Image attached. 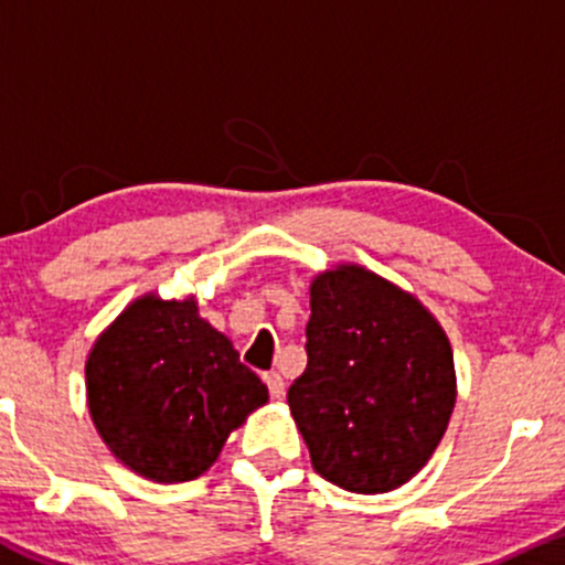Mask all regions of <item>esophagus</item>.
Returning <instances> with one entry per match:
<instances>
[{
	"mask_svg": "<svg viewBox=\"0 0 565 565\" xmlns=\"http://www.w3.org/2000/svg\"><path fill=\"white\" fill-rule=\"evenodd\" d=\"M265 385H268V391H270V395H274V398H281L287 382H284V377L278 372H268V374H265Z\"/></svg>",
	"mask_w": 565,
	"mask_h": 565,
	"instance_id": "34e87169",
	"label": "esophagus"
}]
</instances>
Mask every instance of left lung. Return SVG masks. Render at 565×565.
Here are the masks:
<instances>
[{"mask_svg":"<svg viewBox=\"0 0 565 565\" xmlns=\"http://www.w3.org/2000/svg\"><path fill=\"white\" fill-rule=\"evenodd\" d=\"M305 337L308 366L287 401L313 470L355 494L404 486L457 401L449 337L417 297L361 265L313 278Z\"/></svg>","mask_w":565,"mask_h":565,"instance_id":"8db88e82","label":"left lung"}]
</instances>
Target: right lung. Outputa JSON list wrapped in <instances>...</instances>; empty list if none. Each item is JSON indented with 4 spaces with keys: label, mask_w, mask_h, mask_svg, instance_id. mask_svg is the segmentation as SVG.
<instances>
[{
    "label": "right lung",
    "mask_w": 565,
    "mask_h": 565,
    "mask_svg": "<svg viewBox=\"0 0 565 565\" xmlns=\"http://www.w3.org/2000/svg\"><path fill=\"white\" fill-rule=\"evenodd\" d=\"M87 404L116 459L157 483H183L212 468L225 438L268 401L196 300L146 295L89 350Z\"/></svg>",
    "instance_id": "1"
}]
</instances>
